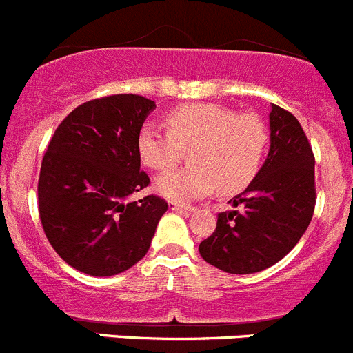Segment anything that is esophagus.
I'll use <instances>...</instances> for the list:
<instances>
[{"label":"esophagus","mask_w":353,"mask_h":353,"mask_svg":"<svg viewBox=\"0 0 353 353\" xmlns=\"http://www.w3.org/2000/svg\"><path fill=\"white\" fill-rule=\"evenodd\" d=\"M170 208L174 212H194L196 208L192 205H183L179 201H170Z\"/></svg>","instance_id":"obj_1"}]
</instances>
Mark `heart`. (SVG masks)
Returning a JSON list of instances; mask_svg holds the SVG:
<instances>
[{"mask_svg":"<svg viewBox=\"0 0 353 353\" xmlns=\"http://www.w3.org/2000/svg\"><path fill=\"white\" fill-rule=\"evenodd\" d=\"M168 132L146 123L136 139L146 168L164 171L189 150L185 170L168 171L155 180V191L171 201H189L217 187L235 194L249 185L263 161L269 132L258 114L240 113L221 104H187L166 117Z\"/></svg>","mask_w":353,"mask_h":353,"instance_id":"heart-1","label":"heart"}]
</instances>
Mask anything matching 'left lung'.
<instances>
[{"mask_svg":"<svg viewBox=\"0 0 353 353\" xmlns=\"http://www.w3.org/2000/svg\"><path fill=\"white\" fill-rule=\"evenodd\" d=\"M270 148L263 166L242 194L236 210L217 215L215 232L199 244L207 263L228 274H254L288 254L314 212V157L301 123L270 105Z\"/></svg>","mask_w":353,"mask_h":353,"instance_id":"left-lung-1","label":"left lung"}]
</instances>
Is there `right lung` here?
<instances>
[{"instance_id":"right-lung-1","label":"right lung","mask_w":353,"mask_h":353,"mask_svg":"<svg viewBox=\"0 0 353 353\" xmlns=\"http://www.w3.org/2000/svg\"><path fill=\"white\" fill-rule=\"evenodd\" d=\"M155 102L111 95L84 102L60 123L42 159L39 212L60 258L88 276L125 272L148 252L168 210L150 183L136 139Z\"/></svg>"}]
</instances>
